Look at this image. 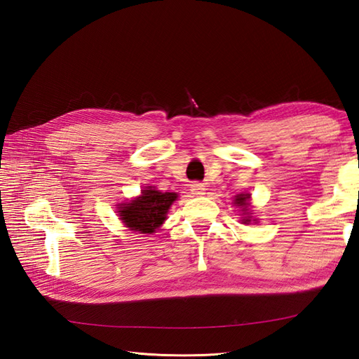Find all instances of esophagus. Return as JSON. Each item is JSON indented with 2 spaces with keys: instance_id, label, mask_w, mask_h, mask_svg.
I'll return each instance as SVG.
<instances>
[{
  "instance_id": "esophagus-1",
  "label": "esophagus",
  "mask_w": 359,
  "mask_h": 359,
  "mask_svg": "<svg viewBox=\"0 0 359 359\" xmlns=\"http://www.w3.org/2000/svg\"><path fill=\"white\" fill-rule=\"evenodd\" d=\"M205 186L201 182H194L191 184V193L196 194V196H202V194H205Z\"/></svg>"
}]
</instances>
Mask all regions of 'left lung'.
<instances>
[{"label": "left lung", "mask_w": 359, "mask_h": 359, "mask_svg": "<svg viewBox=\"0 0 359 359\" xmlns=\"http://www.w3.org/2000/svg\"><path fill=\"white\" fill-rule=\"evenodd\" d=\"M248 201H250V194L248 193H241V194H238V196H235V205L238 206V208H241V211L244 214L243 220H241L244 224H248L252 220L257 222L256 219H252V212L248 211V206H250Z\"/></svg>", "instance_id": "left-lung-1"}]
</instances>
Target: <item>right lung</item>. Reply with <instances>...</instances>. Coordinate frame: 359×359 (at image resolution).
Segmentation results:
<instances>
[{
	"label": "right lung",
	"instance_id": "1",
	"mask_svg": "<svg viewBox=\"0 0 359 359\" xmlns=\"http://www.w3.org/2000/svg\"><path fill=\"white\" fill-rule=\"evenodd\" d=\"M177 193H161L153 187L142 190L139 198L118 205L119 219L128 231L137 233H154L166 220L170 205L177 201Z\"/></svg>",
	"mask_w": 359,
	"mask_h": 359
}]
</instances>
